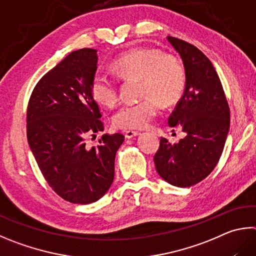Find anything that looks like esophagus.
Instances as JSON below:
<instances>
[{
  "label": "esophagus",
  "mask_w": 256,
  "mask_h": 256,
  "mask_svg": "<svg viewBox=\"0 0 256 256\" xmlns=\"http://www.w3.org/2000/svg\"><path fill=\"white\" fill-rule=\"evenodd\" d=\"M140 134V132L138 131H132V130H128V131H125V138H132L134 136H136Z\"/></svg>",
  "instance_id": "34e87169"
}]
</instances>
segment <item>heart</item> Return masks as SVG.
Masks as SVG:
<instances>
[{
  "label": "heart",
  "mask_w": 256,
  "mask_h": 256,
  "mask_svg": "<svg viewBox=\"0 0 256 256\" xmlns=\"http://www.w3.org/2000/svg\"><path fill=\"white\" fill-rule=\"evenodd\" d=\"M112 68L122 78H141V96L138 102L123 104L113 115L118 128H144L159 114L164 106L176 104L182 96L186 74L179 60L160 50L133 49L116 58ZM92 97L104 106L112 108L118 100V86L113 77L97 74L92 80Z\"/></svg>",
  "instance_id": "1"
}]
</instances>
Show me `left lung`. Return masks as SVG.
<instances>
[{"mask_svg":"<svg viewBox=\"0 0 256 256\" xmlns=\"http://www.w3.org/2000/svg\"><path fill=\"white\" fill-rule=\"evenodd\" d=\"M168 40L182 59L186 74L184 95L168 124L182 130L184 138L178 143L161 138L153 160L166 182L190 187L205 179L220 159L230 130V106L210 60L192 44L174 36Z\"/></svg>","mask_w":256,"mask_h":256,"instance_id":"left-lung-1","label":"left lung"}]
</instances>
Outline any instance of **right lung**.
Segmentation results:
<instances>
[{
  "label": "right lung",
  "instance_id": "1",
  "mask_svg": "<svg viewBox=\"0 0 256 256\" xmlns=\"http://www.w3.org/2000/svg\"><path fill=\"white\" fill-rule=\"evenodd\" d=\"M95 49L72 51L36 82L26 110V136L41 174L54 192L72 204L97 202L114 179L120 133L104 134L96 146L86 138L104 130L90 85Z\"/></svg>",
  "mask_w": 256,
  "mask_h": 256
}]
</instances>
